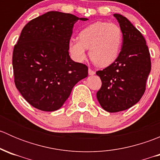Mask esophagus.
Segmentation results:
<instances>
[{
  "label": "esophagus",
  "instance_id": "1",
  "mask_svg": "<svg viewBox=\"0 0 160 160\" xmlns=\"http://www.w3.org/2000/svg\"><path fill=\"white\" fill-rule=\"evenodd\" d=\"M88 73H89V75H94L95 74V72L93 70H92L91 69H89V70H88Z\"/></svg>",
  "mask_w": 160,
  "mask_h": 160
}]
</instances>
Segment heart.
<instances>
[{"mask_svg":"<svg viewBox=\"0 0 160 160\" xmlns=\"http://www.w3.org/2000/svg\"><path fill=\"white\" fill-rule=\"evenodd\" d=\"M123 35L118 25L98 22L88 25L79 34L78 39H71L69 49L78 62L86 58V49H90L92 62L98 67H108L116 60L120 52Z\"/></svg>","mask_w":160,"mask_h":160,"instance_id":"1","label":"heart"}]
</instances>
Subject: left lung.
<instances>
[{
  "label": "left lung",
  "mask_w": 160,
  "mask_h": 160,
  "mask_svg": "<svg viewBox=\"0 0 160 160\" xmlns=\"http://www.w3.org/2000/svg\"><path fill=\"white\" fill-rule=\"evenodd\" d=\"M123 35L122 48L116 60L96 72L102 85L97 98L103 109L118 112L139 101L146 90L151 60L144 37L122 14H114Z\"/></svg>",
  "instance_id": "obj_1"
}]
</instances>
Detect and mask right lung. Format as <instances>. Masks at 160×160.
<instances>
[{"label": "right lung", "mask_w": 160, "mask_h": 160, "mask_svg": "<svg viewBox=\"0 0 160 160\" xmlns=\"http://www.w3.org/2000/svg\"><path fill=\"white\" fill-rule=\"evenodd\" d=\"M78 20L88 19L49 11L30 21L21 32L13 51L14 83L35 108L59 109L72 88L88 77V67L69 55L72 28Z\"/></svg>", "instance_id": "add662e5"}]
</instances>
